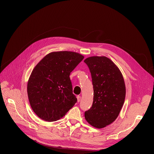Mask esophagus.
<instances>
[{
	"label": "esophagus",
	"instance_id": "esophagus-1",
	"mask_svg": "<svg viewBox=\"0 0 154 154\" xmlns=\"http://www.w3.org/2000/svg\"><path fill=\"white\" fill-rule=\"evenodd\" d=\"M77 102H79L80 101V99H81V97H80V95H78V96L77 97Z\"/></svg>",
	"mask_w": 154,
	"mask_h": 154
}]
</instances>
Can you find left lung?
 I'll return each instance as SVG.
<instances>
[{
  "mask_svg": "<svg viewBox=\"0 0 154 154\" xmlns=\"http://www.w3.org/2000/svg\"><path fill=\"white\" fill-rule=\"evenodd\" d=\"M91 73L94 88L92 107L85 112V119L92 126L102 128L114 122L125 97L123 75L116 65L105 56L84 60Z\"/></svg>",
  "mask_w": 154,
  "mask_h": 154,
  "instance_id": "8db88e82",
  "label": "left lung"
}]
</instances>
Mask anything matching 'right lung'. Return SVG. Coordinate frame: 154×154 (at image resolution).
I'll use <instances>...</instances> for the list:
<instances>
[{
	"mask_svg": "<svg viewBox=\"0 0 154 154\" xmlns=\"http://www.w3.org/2000/svg\"><path fill=\"white\" fill-rule=\"evenodd\" d=\"M84 58L75 52H53L36 65L28 80L27 94L30 107L39 118L56 121L74 106L77 99L69 76Z\"/></svg>",
	"mask_w": 154,
	"mask_h": 154,
	"instance_id": "add662e5",
	"label": "right lung"
}]
</instances>
